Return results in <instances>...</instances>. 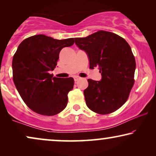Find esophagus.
Instances as JSON below:
<instances>
[{
	"label": "esophagus",
	"instance_id": "esophagus-1",
	"mask_svg": "<svg viewBox=\"0 0 156 156\" xmlns=\"http://www.w3.org/2000/svg\"><path fill=\"white\" fill-rule=\"evenodd\" d=\"M74 82H76V81L80 80V77H79V76H74Z\"/></svg>",
	"mask_w": 156,
	"mask_h": 156
}]
</instances>
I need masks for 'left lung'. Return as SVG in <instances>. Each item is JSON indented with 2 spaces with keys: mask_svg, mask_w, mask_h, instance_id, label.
<instances>
[{
  "mask_svg": "<svg viewBox=\"0 0 156 156\" xmlns=\"http://www.w3.org/2000/svg\"><path fill=\"white\" fill-rule=\"evenodd\" d=\"M75 44L87 53L89 68L97 67L101 80L89 79L84 91L87 106L99 114L121 107L134 84L136 60L128 42L116 34L99 30L86 37H76Z\"/></svg>",
  "mask_w": 156,
  "mask_h": 156,
  "instance_id": "8db88e82",
  "label": "left lung"
}]
</instances>
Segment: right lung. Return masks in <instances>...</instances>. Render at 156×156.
<instances>
[{
  "label": "right lung",
  "mask_w": 156,
  "mask_h": 156,
  "mask_svg": "<svg viewBox=\"0 0 156 156\" xmlns=\"http://www.w3.org/2000/svg\"><path fill=\"white\" fill-rule=\"evenodd\" d=\"M74 38L57 40L44 35L31 36L19 44L12 58V79L23 101L37 114L54 116L67 106L74 79L53 77L62 49Z\"/></svg>",
  "instance_id": "right-lung-1"
}]
</instances>
